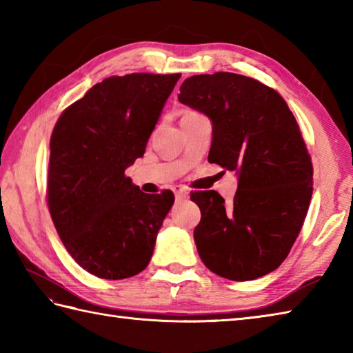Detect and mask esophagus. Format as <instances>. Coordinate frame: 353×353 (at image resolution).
Instances as JSON below:
<instances>
[{"mask_svg":"<svg viewBox=\"0 0 353 353\" xmlns=\"http://www.w3.org/2000/svg\"><path fill=\"white\" fill-rule=\"evenodd\" d=\"M172 191H174L176 199H185V197L190 196V191L183 188V186H174V190H172Z\"/></svg>","mask_w":353,"mask_h":353,"instance_id":"esophagus-1","label":"esophagus"}]
</instances>
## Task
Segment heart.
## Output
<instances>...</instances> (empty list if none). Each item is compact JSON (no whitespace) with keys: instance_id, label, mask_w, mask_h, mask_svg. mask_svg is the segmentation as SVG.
I'll return each mask as SVG.
<instances>
[{"instance_id":"b5f03b06","label":"heart","mask_w":353,"mask_h":353,"mask_svg":"<svg viewBox=\"0 0 353 353\" xmlns=\"http://www.w3.org/2000/svg\"><path fill=\"white\" fill-rule=\"evenodd\" d=\"M190 112H191V110H190Z\"/></svg>"}]
</instances>
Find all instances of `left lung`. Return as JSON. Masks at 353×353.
<instances>
[{"label":"left lung","mask_w":353,"mask_h":353,"mask_svg":"<svg viewBox=\"0 0 353 353\" xmlns=\"http://www.w3.org/2000/svg\"><path fill=\"white\" fill-rule=\"evenodd\" d=\"M179 101L212 121L208 161L236 171L232 203L216 191L191 200L203 264L230 281L268 274L288 256L312 196V163L294 115L274 89L234 72L186 79Z\"/></svg>","instance_id":"left-lung-1"}]
</instances>
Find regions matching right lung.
Instances as JSON below:
<instances>
[{"mask_svg":"<svg viewBox=\"0 0 353 353\" xmlns=\"http://www.w3.org/2000/svg\"><path fill=\"white\" fill-rule=\"evenodd\" d=\"M181 74L104 79L59 117L50 139L47 201L77 264L118 281L144 270L174 194L148 196L124 174L144 154Z\"/></svg>","mask_w":353,"mask_h":353,"instance_id":"1","label":"right lung"}]
</instances>
